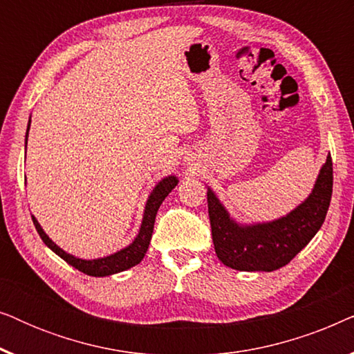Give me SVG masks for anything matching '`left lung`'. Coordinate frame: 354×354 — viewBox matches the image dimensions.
<instances>
[{
    "label": "left lung",
    "instance_id": "obj_1",
    "mask_svg": "<svg viewBox=\"0 0 354 354\" xmlns=\"http://www.w3.org/2000/svg\"><path fill=\"white\" fill-rule=\"evenodd\" d=\"M332 187L333 167L328 154L313 193L303 205L287 217L253 227H240L230 221L224 206L209 190L207 212L217 258L236 270L270 272L283 268L321 229L330 206Z\"/></svg>",
    "mask_w": 354,
    "mask_h": 354
}]
</instances>
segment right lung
<instances>
[{"mask_svg": "<svg viewBox=\"0 0 354 354\" xmlns=\"http://www.w3.org/2000/svg\"><path fill=\"white\" fill-rule=\"evenodd\" d=\"M28 125H30V122H28ZM176 185H177L176 177H167V178H164L162 182H159L156 188L153 190L151 195H149L147 207H145L142 229H140L138 236L135 239L133 243L127 246V248L118 251V253L106 256V258H101V259L85 261V259H79V258H74V256L67 254L66 251H62L59 246H56L50 239H48L46 234L43 232L40 224H38L37 219L33 216H32V221L38 232V235H40V239L45 241V245L48 246V248H51L57 256H61V258L64 259L67 264H71L72 268L79 269L80 272H84L86 275H93V277H104V275L118 274V272H122V270H125V269L133 268V266H137L140 261L143 259V256L147 254L149 241H151L154 219H156L159 206L162 205L164 198L171 193V190Z\"/></svg>", "mask_w": 354, "mask_h": 354, "instance_id": "obj_1", "label": "right lung"}]
</instances>
